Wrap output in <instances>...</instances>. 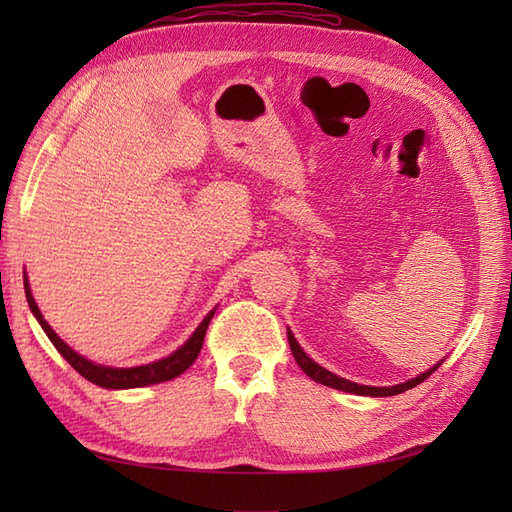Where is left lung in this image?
Instances as JSON below:
<instances>
[{"label": "left lung", "instance_id": "obj_1", "mask_svg": "<svg viewBox=\"0 0 512 512\" xmlns=\"http://www.w3.org/2000/svg\"><path fill=\"white\" fill-rule=\"evenodd\" d=\"M288 343H290V350H292V356H295L297 365L306 372L312 380H317V383L325 385V387H334V389H341V391H350V394H358V396H396V394H402V391H407L411 387L420 385L422 380H427L436 369L440 367V363L436 367H431L429 372H424L416 378L407 380V383H400V385H394V387H369V385H358V383H352V380H345V378H339L336 374L328 372V369L317 365L312 361V358L306 356V352L301 350L299 343L295 341V336H292L288 332Z\"/></svg>", "mask_w": 512, "mask_h": 512}]
</instances>
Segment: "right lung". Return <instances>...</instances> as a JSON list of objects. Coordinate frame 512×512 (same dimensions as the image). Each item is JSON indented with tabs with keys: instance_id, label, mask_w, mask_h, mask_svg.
<instances>
[{
	"instance_id": "add662e5",
	"label": "right lung",
	"mask_w": 512,
	"mask_h": 512,
	"mask_svg": "<svg viewBox=\"0 0 512 512\" xmlns=\"http://www.w3.org/2000/svg\"><path fill=\"white\" fill-rule=\"evenodd\" d=\"M26 286V299H28V306L35 314L39 325L43 328V332L48 334V339L52 341V345L57 347L59 354L68 361L76 372H79L83 378H88L90 383L105 387V389H132V387H147V385H158V383H165V380H171L180 376L184 369H189L193 365L195 358H198L200 350H202V343H204V334L209 330V323L213 319V314H206V319L200 323V328L193 332L191 339L184 343L180 350L173 352L171 356L162 358V361L156 363H149L143 367H127V369H116V367H103V365H96L88 358H83L81 354H76L70 345H65L57 332H54L50 325L46 323V319L41 317V312L37 308L35 299L30 295V288H28V281H24Z\"/></svg>"
}]
</instances>
